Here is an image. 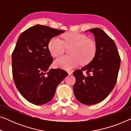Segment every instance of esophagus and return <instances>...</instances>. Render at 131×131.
I'll return each instance as SVG.
<instances>
[{"label": "esophagus", "mask_w": 131, "mask_h": 131, "mask_svg": "<svg viewBox=\"0 0 131 131\" xmlns=\"http://www.w3.org/2000/svg\"><path fill=\"white\" fill-rule=\"evenodd\" d=\"M67 73H68V74H69V75H70L73 73V71H67Z\"/></svg>", "instance_id": "esophagus-1"}]
</instances>
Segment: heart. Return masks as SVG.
<instances>
[{"label":"heart","instance_id":"1","mask_svg":"<svg viewBox=\"0 0 131 131\" xmlns=\"http://www.w3.org/2000/svg\"><path fill=\"white\" fill-rule=\"evenodd\" d=\"M64 41L58 37H53L48 43V49L55 57L62 54L66 48H70L71 55H64L55 61V67L70 70L81 62L88 64L94 58L96 51L95 42L86 36L76 32L66 33L62 36Z\"/></svg>","mask_w":131,"mask_h":131}]
</instances>
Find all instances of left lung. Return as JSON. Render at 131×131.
<instances>
[{
    "label": "left lung",
    "mask_w": 131,
    "mask_h": 131,
    "mask_svg": "<svg viewBox=\"0 0 131 131\" xmlns=\"http://www.w3.org/2000/svg\"><path fill=\"white\" fill-rule=\"evenodd\" d=\"M87 31L94 36L96 51L89 63L73 72L76 78L73 91L80 103L93 105L103 101L113 89L121 58L115 43L103 30L95 28ZM84 72L87 74L83 75Z\"/></svg>",
    "instance_id": "1"
}]
</instances>
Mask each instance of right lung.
Masks as SVG:
<instances>
[{
    "mask_svg": "<svg viewBox=\"0 0 131 131\" xmlns=\"http://www.w3.org/2000/svg\"><path fill=\"white\" fill-rule=\"evenodd\" d=\"M64 32L37 24L23 32L18 39L12 54V75L18 90L33 104L51 101L57 86L68 75L64 70L49 69L53 58L48 43Z\"/></svg>",
    "mask_w": 131,
    "mask_h": 131,
    "instance_id": "add662e5",
    "label": "right lung"
}]
</instances>
